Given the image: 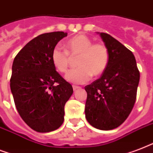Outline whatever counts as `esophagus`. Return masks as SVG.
<instances>
[{"mask_svg": "<svg viewBox=\"0 0 153 153\" xmlns=\"http://www.w3.org/2000/svg\"><path fill=\"white\" fill-rule=\"evenodd\" d=\"M80 87H79V86H76V85H73V90H76V89H78V88H80Z\"/></svg>", "mask_w": 153, "mask_h": 153, "instance_id": "obj_1", "label": "esophagus"}]
</instances>
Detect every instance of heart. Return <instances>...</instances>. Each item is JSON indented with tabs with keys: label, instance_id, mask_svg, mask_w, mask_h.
<instances>
[{
	"label": "heart",
	"instance_id": "1",
	"mask_svg": "<svg viewBox=\"0 0 153 153\" xmlns=\"http://www.w3.org/2000/svg\"><path fill=\"white\" fill-rule=\"evenodd\" d=\"M65 49L56 45L51 53V60L54 68L60 73L68 70L70 57L78 56L76 66L67 73L66 80L73 84H85L93 76L102 75L107 69L110 53L107 46L102 43L93 44L92 39L79 34L66 41Z\"/></svg>",
	"mask_w": 153,
	"mask_h": 153
}]
</instances>
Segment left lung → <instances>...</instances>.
I'll list each match as a JSON object with an SVG mask.
<instances>
[{"instance_id":"obj_1","label":"left lung","mask_w":153,"mask_h":153,"mask_svg":"<svg viewBox=\"0 0 153 153\" xmlns=\"http://www.w3.org/2000/svg\"><path fill=\"white\" fill-rule=\"evenodd\" d=\"M110 53L101 76L85 86V117L100 130L119 127L129 116L137 99L140 72L133 53L109 34L100 33Z\"/></svg>"}]
</instances>
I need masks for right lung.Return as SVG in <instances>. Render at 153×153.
Instances as JSON below:
<instances>
[{"mask_svg": "<svg viewBox=\"0 0 153 153\" xmlns=\"http://www.w3.org/2000/svg\"><path fill=\"white\" fill-rule=\"evenodd\" d=\"M67 36L64 32L39 35L15 56L10 88L24 121L38 132L57 129L63 124L65 105L73 93L72 85L56 71L51 53Z\"/></svg>", "mask_w": 153, "mask_h": 153, "instance_id": "1", "label": "right lung"}]
</instances>
